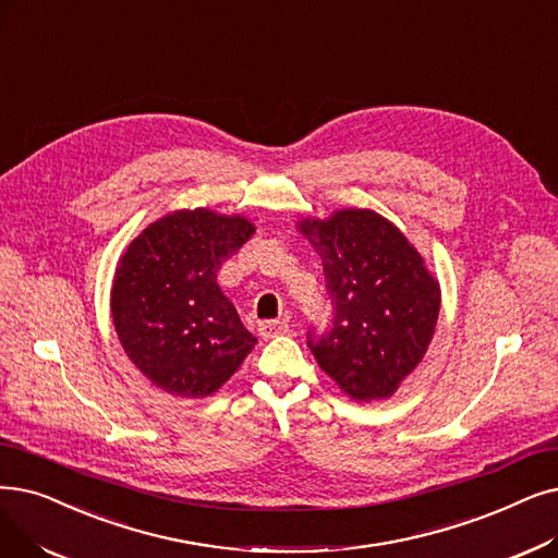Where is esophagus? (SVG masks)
<instances>
[{
    "instance_id": "esophagus-1",
    "label": "esophagus",
    "mask_w": 558,
    "mask_h": 558,
    "mask_svg": "<svg viewBox=\"0 0 558 558\" xmlns=\"http://www.w3.org/2000/svg\"><path fill=\"white\" fill-rule=\"evenodd\" d=\"M257 332L264 339H271V337H278V335H287L289 332V324L287 322H259Z\"/></svg>"
}]
</instances>
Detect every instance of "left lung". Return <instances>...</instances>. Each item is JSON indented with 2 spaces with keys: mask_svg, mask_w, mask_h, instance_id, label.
I'll return each mask as SVG.
<instances>
[{
  "mask_svg": "<svg viewBox=\"0 0 558 558\" xmlns=\"http://www.w3.org/2000/svg\"><path fill=\"white\" fill-rule=\"evenodd\" d=\"M299 228L322 255L335 312L330 330L307 332L310 351L351 399L392 397L433 339L438 280L403 232L372 209L303 219Z\"/></svg>",
  "mask_w": 558,
  "mask_h": 558,
  "instance_id": "1",
  "label": "left lung"
}]
</instances>
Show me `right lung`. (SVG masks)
Here are the masks:
<instances>
[{"label":"right lung","instance_id":"right-lung-1","mask_svg":"<svg viewBox=\"0 0 558 558\" xmlns=\"http://www.w3.org/2000/svg\"><path fill=\"white\" fill-rule=\"evenodd\" d=\"M253 232L244 216L180 209L150 223L120 257L113 326L128 357L159 390L209 397L257 344L216 282Z\"/></svg>","mask_w":558,"mask_h":558}]
</instances>
